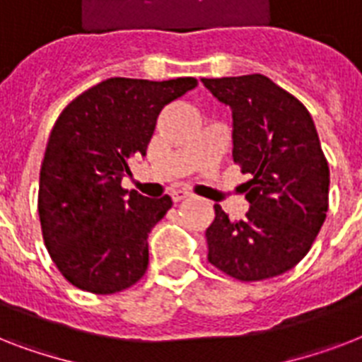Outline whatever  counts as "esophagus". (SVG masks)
I'll return each mask as SVG.
<instances>
[{"mask_svg": "<svg viewBox=\"0 0 362 362\" xmlns=\"http://www.w3.org/2000/svg\"><path fill=\"white\" fill-rule=\"evenodd\" d=\"M170 197H173V203H182V201L192 197V193L186 192V189H175V192L170 193Z\"/></svg>", "mask_w": 362, "mask_h": 362, "instance_id": "obj_1", "label": "esophagus"}]
</instances>
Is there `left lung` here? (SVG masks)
<instances>
[{"label":"left lung","instance_id":"left-lung-1","mask_svg":"<svg viewBox=\"0 0 362 362\" xmlns=\"http://www.w3.org/2000/svg\"><path fill=\"white\" fill-rule=\"evenodd\" d=\"M233 112V159L252 178L242 220L214 204L209 261L242 281L284 274L308 253L329 210V163L314 120L264 75L201 78Z\"/></svg>","mask_w":362,"mask_h":362}]
</instances>
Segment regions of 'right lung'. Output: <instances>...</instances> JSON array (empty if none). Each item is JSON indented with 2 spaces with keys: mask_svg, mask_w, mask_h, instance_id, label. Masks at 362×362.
Here are the masks:
<instances>
[{
  "mask_svg": "<svg viewBox=\"0 0 362 362\" xmlns=\"http://www.w3.org/2000/svg\"><path fill=\"white\" fill-rule=\"evenodd\" d=\"M197 86L192 76L107 78L56 120L39 176V218L50 257L82 291L110 295L139 281L148 235L173 206L124 189L131 158L146 156L165 105Z\"/></svg>",
  "mask_w": 362,
  "mask_h": 362,
  "instance_id": "obj_1",
  "label": "right lung"
}]
</instances>
